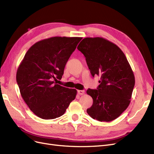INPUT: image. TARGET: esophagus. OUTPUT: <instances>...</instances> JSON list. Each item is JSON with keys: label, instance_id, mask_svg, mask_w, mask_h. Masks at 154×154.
Instances as JSON below:
<instances>
[{"label": "esophagus", "instance_id": "1", "mask_svg": "<svg viewBox=\"0 0 154 154\" xmlns=\"http://www.w3.org/2000/svg\"><path fill=\"white\" fill-rule=\"evenodd\" d=\"M78 93L79 95H83L85 94V91L84 90H78Z\"/></svg>", "mask_w": 154, "mask_h": 154}]
</instances>
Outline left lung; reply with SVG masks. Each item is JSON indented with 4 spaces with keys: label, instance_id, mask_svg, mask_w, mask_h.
Segmentation results:
<instances>
[{
    "label": "left lung",
    "instance_id": "8db88e82",
    "mask_svg": "<svg viewBox=\"0 0 154 154\" xmlns=\"http://www.w3.org/2000/svg\"><path fill=\"white\" fill-rule=\"evenodd\" d=\"M77 49L85 56L92 76L101 77L96 89L87 91L93 100L87 113L100 122H111L130 104L135 85L131 67L120 48L101 37L83 38Z\"/></svg>",
    "mask_w": 154,
    "mask_h": 154
}]
</instances>
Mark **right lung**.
I'll return each mask as SVG.
<instances>
[{"mask_svg":"<svg viewBox=\"0 0 154 154\" xmlns=\"http://www.w3.org/2000/svg\"><path fill=\"white\" fill-rule=\"evenodd\" d=\"M81 37L54 36L38 42L26 53L17 72L23 100L38 117L52 119L62 116L77 91L57 84Z\"/></svg>","mask_w":154,"mask_h":154,"instance_id":"obj_1","label":"right lung"}]
</instances>
